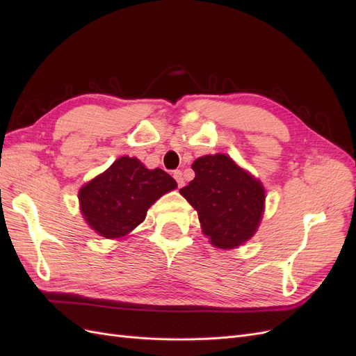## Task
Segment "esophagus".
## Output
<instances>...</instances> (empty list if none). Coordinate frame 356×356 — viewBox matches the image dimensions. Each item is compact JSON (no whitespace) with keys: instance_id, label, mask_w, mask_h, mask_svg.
<instances>
[{"instance_id":"esophagus-1","label":"esophagus","mask_w":356,"mask_h":356,"mask_svg":"<svg viewBox=\"0 0 356 356\" xmlns=\"http://www.w3.org/2000/svg\"><path fill=\"white\" fill-rule=\"evenodd\" d=\"M174 178H175L177 182H178V187H182V186L186 184L184 178H182V172H181V170H174Z\"/></svg>"}]
</instances>
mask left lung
<instances>
[{
  "label": "left lung",
  "instance_id": "left-lung-1",
  "mask_svg": "<svg viewBox=\"0 0 356 356\" xmlns=\"http://www.w3.org/2000/svg\"><path fill=\"white\" fill-rule=\"evenodd\" d=\"M195 179L179 193L199 213L203 234L222 250L250 241L264 211V187L225 154L203 156L191 165Z\"/></svg>",
  "mask_w": 356,
  "mask_h": 356
}]
</instances>
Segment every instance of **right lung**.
I'll return each mask as SVG.
<instances>
[{
    "label": "right lung",
    "instance_id": "right-lung-1",
    "mask_svg": "<svg viewBox=\"0 0 356 356\" xmlns=\"http://www.w3.org/2000/svg\"><path fill=\"white\" fill-rule=\"evenodd\" d=\"M177 181L161 169H147L123 156L79 191L80 209L90 229L106 239L123 238L145 220L148 208Z\"/></svg>",
    "mask_w": 356,
    "mask_h": 356
}]
</instances>
